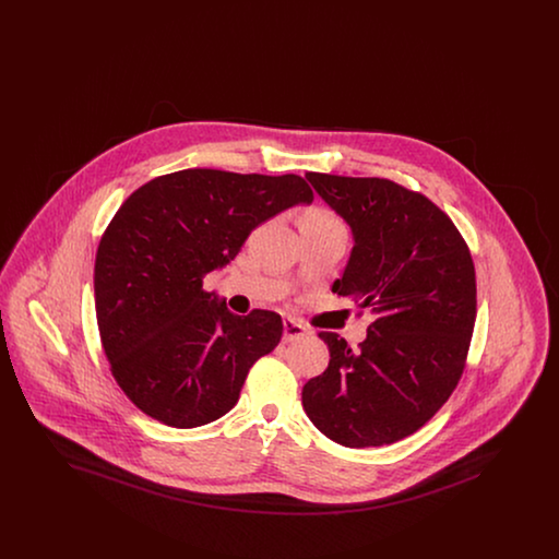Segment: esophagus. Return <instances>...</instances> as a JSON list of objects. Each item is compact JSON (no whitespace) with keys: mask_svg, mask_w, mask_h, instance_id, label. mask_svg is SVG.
Here are the masks:
<instances>
[{"mask_svg":"<svg viewBox=\"0 0 559 559\" xmlns=\"http://www.w3.org/2000/svg\"><path fill=\"white\" fill-rule=\"evenodd\" d=\"M304 335H308V329L299 320L285 319V322H283V340L285 342L301 340Z\"/></svg>","mask_w":559,"mask_h":559,"instance_id":"obj_1","label":"esophagus"}]
</instances>
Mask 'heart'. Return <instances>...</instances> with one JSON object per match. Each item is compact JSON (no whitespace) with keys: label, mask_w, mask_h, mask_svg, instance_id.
<instances>
[{"label":"heart","mask_w":559,"mask_h":559,"mask_svg":"<svg viewBox=\"0 0 559 559\" xmlns=\"http://www.w3.org/2000/svg\"><path fill=\"white\" fill-rule=\"evenodd\" d=\"M301 222H310V224H333V226H344L342 219L337 217V213L326 210V207H312L304 213Z\"/></svg>","instance_id":"b5f03b06"}]
</instances>
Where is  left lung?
<instances>
[{
	"label": "left lung",
	"mask_w": 559,
	"mask_h": 559,
	"mask_svg": "<svg viewBox=\"0 0 559 559\" xmlns=\"http://www.w3.org/2000/svg\"><path fill=\"white\" fill-rule=\"evenodd\" d=\"M320 197L354 235L333 292L369 308L367 340L337 333L326 371L304 385L310 421L349 449L394 444L451 399L476 324V270L451 217L426 194L388 178L308 171Z\"/></svg>",
	"instance_id": "1"
}]
</instances>
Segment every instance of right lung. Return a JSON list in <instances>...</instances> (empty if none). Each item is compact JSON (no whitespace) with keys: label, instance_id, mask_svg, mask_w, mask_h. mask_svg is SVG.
Masks as SVG:
<instances>
[{"label":"right lung","instance_id":"right-lung-1","mask_svg":"<svg viewBox=\"0 0 559 559\" xmlns=\"http://www.w3.org/2000/svg\"><path fill=\"white\" fill-rule=\"evenodd\" d=\"M312 199L295 174L182 169L123 201L96 251V319L110 372L144 415L188 429L239 402L249 369L278 346L283 320L233 314L203 278L235 260L253 228Z\"/></svg>","mask_w":559,"mask_h":559}]
</instances>
